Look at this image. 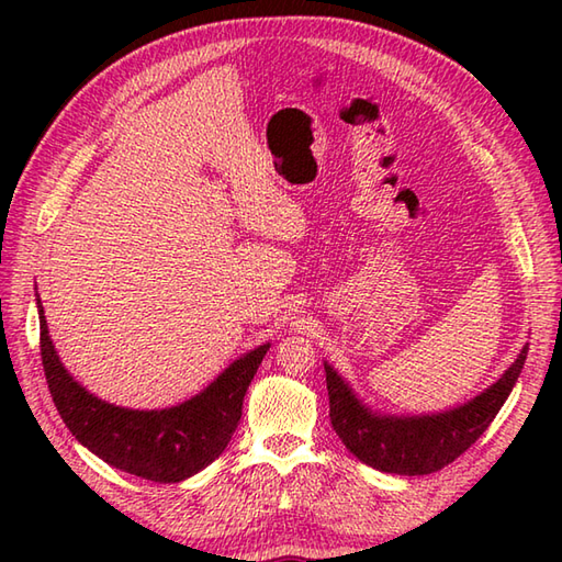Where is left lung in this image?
<instances>
[{
    "mask_svg": "<svg viewBox=\"0 0 562 562\" xmlns=\"http://www.w3.org/2000/svg\"><path fill=\"white\" fill-rule=\"evenodd\" d=\"M527 345L503 379L457 411L425 417H384L367 411L326 364L330 423L357 459L376 471L427 475L457 461L503 408L527 360Z\"/></svg>",
    "mask_w": 562,
    "mask_h": 562,
    "instance_id": "8db88e82",
    "label": "left lung"
}]
</instances>
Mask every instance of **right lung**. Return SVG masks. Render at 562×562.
<instances>
[{"label": "right lung", "instance_id": "1", "mask_svg": "<svg viewBox=\"0 0 562 562\" xmlns=\"http://www.w3.org/2000/svg\"><path fill=\"white\" fill-rule=\"evenodd\" d=\"M41 360L55 408L69 432L105 463L154 483H178L205 469L241 420L250 379L270 345L236 360L200 396L166 411H127L91 396L59 364L38 300Z\"/></svg>", "mask_w": 562, "mask_h": 562}]
</instances>
